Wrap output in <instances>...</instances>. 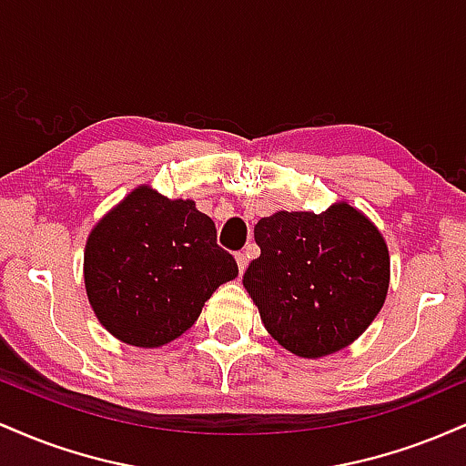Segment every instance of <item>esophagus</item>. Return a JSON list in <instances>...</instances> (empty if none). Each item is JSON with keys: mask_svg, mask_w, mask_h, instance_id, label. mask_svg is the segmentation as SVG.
<instances>
[{"mask_svg": "<svg viewBox=\"0 0 466 466\" xmlns=\"http://www.w3.org/2000/svg\"><path fill=\"white\" fill-rule=\"evenodd\" d=\"M234 258H237L238 271H240V274H243V271H245V267H248V254H243V251H238V254L234 256Z\"/></svg>", "mask_w": 466, "mask_h": 466, "instance_id": "esophagus-1", "label": "esophagus"}]
</instances>
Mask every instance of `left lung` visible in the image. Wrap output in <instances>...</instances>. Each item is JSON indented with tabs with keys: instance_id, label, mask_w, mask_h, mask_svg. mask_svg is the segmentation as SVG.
I'll list each match as a JSON object with an SVG mask.
<instances>
[{
	"instance_id": "obj_1",
	"label": "left lung",
	"mask_w": 466,
	"mask_h": 466,
	"mask_svg": "<svg viewBox=\"0 0 466 466\" xmlns=\"http://www.w3.org/2000/svg\"><path fill=\"white\" fill-rule=\"evenodd\" d=\"M260 256L243 287L267 333L304 360L346 349L381 311L390 251L379 228L335 201L324 212L278 210L254 228Z\"/></svg>"
}]
</instances>
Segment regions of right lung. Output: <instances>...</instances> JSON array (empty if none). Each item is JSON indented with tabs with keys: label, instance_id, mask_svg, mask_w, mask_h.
I'll return each mask as SVG.
<instances>
[{
	"label": "right lung",
	"instance_id": "1",
	"mask_svg": "<svg viewBox=\"0 0 466 466\" xmlns=\"http://www.w3.org/2000/svg\"><path fill=\"white\" fill-rule=\"evenodd\" d=\"M237 276V260L217 245L215 221L192 199H168L148 184L116 203L85 243V291L96 318L137 349L177 339Z\"/></svg>",
	"mask_w": 466,
	"mask_h": 466
}]
</instances>
